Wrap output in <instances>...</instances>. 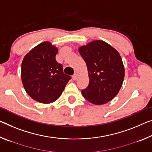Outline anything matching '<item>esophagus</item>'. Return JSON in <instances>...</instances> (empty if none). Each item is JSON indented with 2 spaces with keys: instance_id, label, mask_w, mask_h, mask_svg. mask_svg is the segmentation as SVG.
Here are the masks:
<instances>
[{
  "instance_id": "1",
  "label": "esophagus",
  "mask_w": 152,
  "mask_h": 152,
  "mask_svg": "<svg viewBox=\"0 0 152 152\" xmlns=\"http://www.w3.org/2000/svg\"><path fill=\"white\" fill-rule=\"evenodd\" d=\"M72 78H73L74 80H76L77 78H78V74H77L76 73L74 74L73 76H72Z\"/></svg>"
}]
</instances>
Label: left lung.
<instances>
[{
    "label": "left lung",
    "instance_id": "1",
    "mask_svg": "<svg viewBox=\"0 0 152 152\" xmlns=\"http://www.w3.org/2000/svg\"><path fill=\"white\" fill-rule=\"evenodd\" d=\"M79 53L88 68L89 83L82 90L83 97L95 105H102L118 93L124 78V67L116 50L102 40L81 47Z\"/></svg>",
    "mask_w": 152,
    "mask_h": 152
}]
</instances>
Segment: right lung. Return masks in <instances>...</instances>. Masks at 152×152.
Here are the masks:
<instances>
[{"mask_svg":"<svg viewBox=\"0 0 152 152\" xmlns=\"http://www.w3.org/2000/svg\"><path fill=\"white\" fill-rule=\"evenodd\" d=\"M58 49L49 42L40 43L26 55L21 64V80L29 95L37 102L50 103L61 95L71 76L55 59Z\"/></svg>","mask_w":152,"mask_h":152,"instance_id":"right-lung-1","label":"right lung"}]
</instances>
